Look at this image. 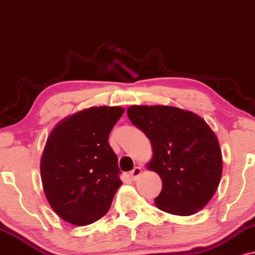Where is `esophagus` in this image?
<instances>
[{
    "label": "esophagus",
    "mask_w": 255,
    "mask_h": 255,
    "mask_svg": "<svg viewBox=\"0 0 255 255\" xmlns=\"http://www.w3.org/2000/svg\"><path fill=\"white\" fill-rule=\"evenodd\" d=\"M140 174H142V168H140V167H134V168L131 170V173H130L131 179H132V180H137V179L139 178Z\"/></svg>",
    "instance_id": "esophagus-1"
}]
</instances>
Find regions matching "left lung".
Returning <instances> with one entry per match:
<instances>
[{
    "label": "left lung",
    "mask_w": 255,
    "mask_h": 255,
    "mask_svg": "<svg viewBox=\"0 0 255 255\" xmlns=\"http://www.w3.org/2000/svg\"><path fill=\"white\" fill-rule=\"evenodd\" d=\"M128 117L150 139L146 167L162 180L157 208L178 216L202 210L222 176V152L210 127L196 113L173 106H131Z\"/></svg>",
    "instance_id": "left-lung-1"
}]
</instances>
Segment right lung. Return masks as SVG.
<instances>
[{
	"label": "right lung",
	"mask_w": 255,
	"mask_h": 255,
	"mask_svg": "<svg viewBox=\"0 0 255 255\" xmlns=\"http://www.w3.org/2000/svg\"><path fill=\"white\" fill-rule=\"evenodd\" d=\"M124 109L91 107L51 131L40 158L47 202L62 220L87 226L107 214L122 180L109 137Z\"/></svg>",
	"instance_id": "right-lung-1"
}]
</instances>
